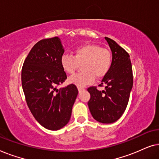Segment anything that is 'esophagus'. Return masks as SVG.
<instances>
[{
  "label": "esophagus",
  "mask_w": 159,
  "mask_h": 159,
  "mask_svg": "<svg viewBox=\"0 0 159 159\" xmlns=\"http://www.w3.org/2000/svg\"><path fill=\"white\" fill-rule=\"evenodd\" d=\"M83 90H84L83 88H80V87L78 88V90H79V92H81V91Z\"/></svg>",
  "instance_id": "obj_1"
}]
</instances>
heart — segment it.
<instances>
[{"instance_id": "heart-1", "label": "heart", "mask_w": 159, "mask_h": 159, "mask_svg": "<svg viewBox=\"0 0 159 159\" xmlns=\"http://www.w3.org/2000/svg\"><path fill=\"white\" fill-rule=\"evenodd\" d=\"M63 70L73 74L82 64L83 71L69 78V82L78 88H82L94 82L95 76L103 77L109 71L112 64V54L110 50L96 44H84L76 48L73 56L63 54L60 59Z\"/></svg>"}]
</instances>
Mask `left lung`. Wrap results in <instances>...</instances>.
Here are the masks:
<instances>
[{
  "label": "left lung",
  "instance_id": "1",
  "mask_svg": "<svg viewBox=\"0 0 159 159\" xmlns=\"http://www.w3.org/2000/svg\"><path fill=\"white\" fill-rule=\"evenodd\" d=\"M112 52V64L99 87L88 88L90 94L88 107L93 118L99 122L113 123L118 120L127 108L133 84V75L129 55L114 40L105 37Z\"/></svg>",
  "mask_w": 159,
  "mask_h": 159
}]
</instances>
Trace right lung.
<instances>
[{
    "mask_svg": "<svg viewBox=\"0 0 159 159\" xmlns=\"http://www.w3.org/2000/svg\"><path fill=\"white\" fill-rule=\"evenodd\" d=\"M64 50L58 37L41 40L28 54L21 69V85L34 119L50 130L64 127L70 119L78 94L75 84L59 90L67 76L61 66Z\"/></svg>",
    "mask_w": 159,
    "mask_h": 159,
    "instance_id": "obj_1",
    "label": "right lung"
}]
</instances>
